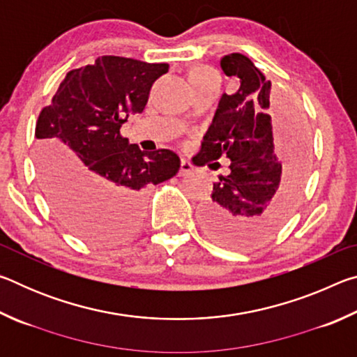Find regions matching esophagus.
<instances>
[{"instance_id": "obj_1", "label": "esophagus", "mask_w": 357, "mask_h": 357, "mask_svg": "<svg viewBox=\"0 0 357 357\" xmlns=\"http://www.w3.org/2000/svg\"><path fill=\"white\" fill-rule=\"evenodd\" d=\"M193 172V165L190 164L189 160L183 159L181 160V170H179V176H189Z\"/></svg>"}]
</instances>
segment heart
I'll use <instances>...</instances> for the list:
<instances>
[{
  "label": "heart",
  "instance_id": "heart-1",
  "mask_svg": "<svg viewBox=\"0 0 357 357\" xmlns=\"http://www.w3.org/2000/svg\"><path fill=\"white\" fill-rule=\"evenodd\" d=\"M211 78H217L219 80V74H217L215 69L209 68V66H198V68H193L189 72V80L193 88L203 82L211 80Z\"/></svg>",
  "mask_w": 357,
  "mask_h": 357
}]
</instances>
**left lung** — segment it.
I'll return each instance as SVG.
<instances>
[{"mask_svg": "<svg viewBox=\"0 0 357 357\" xmlns=\"http://www.w3.org/2000/svg\"><path fill=\"white\" fill-rule=\"evenodd\" d=\"M220 68L228 77L239 78V89L222 96L193 164L214 168L220 165L214 160L225 155L231 160V173L214 183L200 219L215 243L252 249L273 236L291 213L309 168V144L302 121L283 107L277 128L282 111L289 118L283 119L287 123L279 146L280 130L275 132L268 113L271 82L249 58L225 55Z\"/></svg>", "mask_w": 357, "mask_h": 357, "instance_id": "left-lung-1", "label": "left lung"}]
</instances>
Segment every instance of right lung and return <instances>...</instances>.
Instances as JSON below:
<instances>
[{
	"instance_id": "1",
	"label": "right lung",
	"mask_w": 357,
	"mask_h": 357,
	"mask_svg": "<svg viewBox=\"0 0 357 357\" xmlns=\"http://www.w3.org/2000/svg\"><path fill=\"white\" fill-rule=\"evenodd\" d=\"M167 63L100 56L68 72L36 124L38 168L48 202L72 233L108 244L140 225L143 192L179 172L170 149L144 153L121 135L146 107Z\"/></svg>"
}]
</instances>
